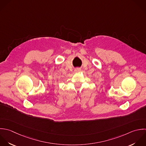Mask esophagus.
Segmentation results:
<instances>
[{"instance_id": "esophagus-1", "label": "esophagus", "mask_w": 146, "mask_h": 146, "mask_svg": "<svg viewBox=\"0 0 146 146\" xmlns=\"http://www.w3.org/2000/svg\"><path fill=\"white\" fill-rule=\"evenodd\" d=\"M81 70V69L80 68H77L74 70V72L76 73H78V72H80Z\"/></svg>"}]
</instances>
